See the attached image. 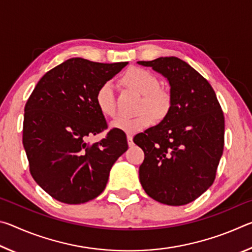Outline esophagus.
<instances>
[{"label": "esophagus", "mask_w": 252, "mask_h": 252, "mask_svg": "<svg viewBox=\"0 0 252 252\" xmlns=\"http://www.w3.org/2000/svg\"><path fill=\"white\" fill-rule=\"evenodd\" d=\"M126 141H127V144H129L130 147L133 146V136L130 135V134H127L126 135Z\"/></svg>", "instance_id": "1"}]
</instances>
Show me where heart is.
<instances>
[{"label": "heart", "instance_id": "heart-1", "mask_svg": "<svg viewBox=\"0 0 252 252\" xmlns=\"http://www.w3.org/2000/svg\"><path fill=\"white\" fill-rule=\"evenodd\" d=\"M121 81L126 87L141 93L139 110L142 112L134 117H119L111 123L113 129L135 133L150 126L155 122V118L156 120H163L168 116L172 106L171 93L159 87V79L152 72L143 67L132 66L123 73ZM95 104L103 116H116V94L111 81H105L97 88Z\"/></svg>", "mask_w": 252, "mask_h": 252}]
</instances>
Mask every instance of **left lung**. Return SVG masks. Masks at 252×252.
<instances>
[{"label":"left lung","instance_id":"left-lung-1","mask_svg":"<svg viewBox=\"0 0 252 252\" xmlns=\"http://www.w3.org/2000/svg\"><path fill=\"white\" fill-rule=\"evenodd\" d=\"M138 63L165 76L172 96L168 116L133 139L144 152L140 182L156 201L183 206L215 181L224 146L222 109L210 83L181 59Z\"/></svg>","mask_w":252,"mask_h":252}]
</instances>
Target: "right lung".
<instances>
[{
	"label": "right lung",
	"mask_w": 252,
	"mask_h": 252,
	"mask_svg": "<svg viewBox=\"0 0 252 252\" xmlns=\"http://www.w3.org/2000/svg\"><path fill=\"white\" fill-rule=\"evenodd\" d=\"M126 64L69 59L46 72L28 99L23 147L30 172L58 201L79 204L96 198L126 151V136L117 129L99 142L85 141L108 129L95 104L97 88Z\"/></svg>",
	"instance_id": "right-lung-1"
}]
</instances>
